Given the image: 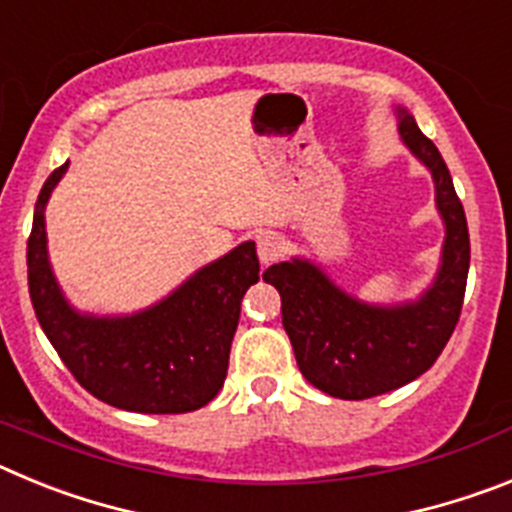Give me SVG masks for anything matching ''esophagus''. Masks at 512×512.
<instances>
[{"label": "esophagus", "mask_w": 512, "mask_h": 512, "mask_svg": "<svg viewBox=\"0 0 512 512\" xmlns=\"http://www.w3.org/2000/svg\"><path fill=\"white\" fill-rule=\"evenodd\" d=\"M256 251H259L261 264L269 266V264H274L279 256H282L284 246H282V241H279L277 235H261L259 243H256Z\"/></svg>", "instance_id": "34e87169"}]
</instances>
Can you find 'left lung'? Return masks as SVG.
<instances>
[{"mask_svg":"<svg viewBox=\"0 0 512 512\" xmlns=\"http://www.w3.org/2000/svg\"><path fill=\"white\" fill-rule=\"evenodd\" d=\"M395 112L402 146L431 171L446 233L433 282L415 300L379 305L338 287L305 256L264 271L282 295V325L302 377L341 400L384 395L428 372L459 323L467 289L469 230L449 169L415 117L405 107Z\"/></svg>","mask_w":512,"mask_h":512,"instance_id":"1","label":"left lung"}]
</instances>
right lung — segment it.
<instances>
[{
    "instance_id": "1",
    "label": "right lung",
    "mask_w": 512,
    "mask_h": 512,
    "mask_svg": "<svg viewBox=\"0 0 512 512\" xmlns=\"http://www.w3.org/2000/svg\"><path fill=\"white\" fill-rule=\"evenodd\" d=\"M69 169L58 166L35 202L27 241V284L35 315L76 382L130 413H192L228 374L241 300L259 282L256 243L246 241L197 269L164 300L130 315L81 312L66 300L45 235V205Z\"/></svg>"
}]
</instances>
